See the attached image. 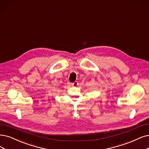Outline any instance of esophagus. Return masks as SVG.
I'll use <instances>...</instances> for the list:
<instances>
[{
  "instance_id": "34e87169",
  "label": "esophagus",
  "mask_w": 149,
  "mask_h": 149,
  "mask_svg": "<svg viewBox=\"0 0 149 149\" xmlns=\"http://www.w3.org/2000/svg\"><path fill=\"white\" fill-rule=\"evenodd\" d=\"M78 81H74V82H73V83H72L71 84V85L72 86H77L78 85Z\"/></svg>"
}]
</instances>
